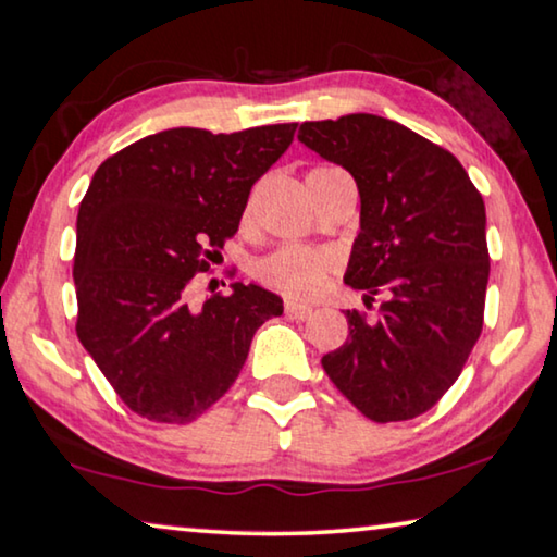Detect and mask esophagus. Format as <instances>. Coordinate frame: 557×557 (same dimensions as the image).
<instances>
[{"instance_id":"obj_1","label":"esophagus","mask_w":557,"mask_h":557,"mask_svg":"<svg viewBox=\"0 0 557 557\" xmlns=\"http://www.w3.org/2000/svg\"><path fill=\"white\" fill-rule=\"evenodd\" d=\"M311 309L309 304H299V301H286V317L292 319H309L311 317Z\"/></svg>"}]
</instances>
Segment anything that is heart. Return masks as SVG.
Here are the masks:
<instances>
[{
    "label": "heart",
    "instance_id": "heart-1",
    "mask_svg": "<svg viewBox=\"0 0 557 557\" xmlns=\"http://www.w3.org/2000/svg\"><path fill=\"white\" fill-rule=\"evenodd\" d=\"M342 170L334 166H317L307 180L326 177ZM334 271V256L326 250L286 246L269 253L256 263V276L273 292L294 296V299H311L326 286V278Z\"/></svg>",
    "mask_w": 557,
    "mask_h": 557
}]
</instances>
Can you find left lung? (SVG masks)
Wrapping results in <instances>:
<instances>
[{
  "instance_id": "1",
  "label": "left lung",
  "mask_w": 557,
  "mask_h": 557,
  "mask_svg": "<svg viewBox=\"0 0 557 557\" xmlns=\"http://www.w3.org/2000/svg\"><path fill=\"white\" fill-rule=\"evenodd\" d=\"M299 141L355 177L360 233L345 284L364 304L385 296L375 322L347 311L349 337L322 368L370 421H408L456 383L482 334L484 200L451 151L375 113L307 121Z\"/></svg>"
}]
</instances>
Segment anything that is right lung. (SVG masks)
<instances>
[{
    "label": "right lung",
    "instance_id": "obj_1",
    "mask_svg": "<svg viewBox=\"0 0 557 557\" xmlns=\"http://www.w3.org/2000/svg\"><path fill=\"white\" fill-rule=\"evenodd\" d=\"M294 132L166 128L106 159L90 180L75 223V332L141 418L202 416L240 375L258 326L284 314L281 296L240 281L189 309L187 284L238 231L250 187Z\"/></svg>",
    "mask_w": 557,
    "mask_h": 557
}]
</instances>
